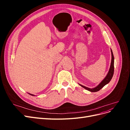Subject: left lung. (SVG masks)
Instances as JSON below:
<instances>
[{"instance_id":"8db88e82","label":"left lung","mask_w":130,"mask_h":130,"mask_svg":"<svg viewBox=\"0 0 130 130\" xmlns=\"http://www.w3.org/2000/svg\"><path fill=\"white\" fill-rule=\"evenodd\" d=\"M111 54H112V60H111V66H110L109 72H108L107 75H106V77L103 81H101V83L98 86H96V87L92 88V89L86 87L84 86H82V85L79 84L81 86V87H84L85 89L89 90V91H90V92H96L99 91V90H100L102 88L104 87L106 85H107V84L109 83V81L111 80L112 78L113 77V74H114V56H113L112 50H111Z\"/></svg>"}]
</instances>
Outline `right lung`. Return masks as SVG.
Segmentation results:
<instances>
[{"label":"right lung","instance_id":"1","mask_svg":"<svg viewBox=\"0 0 130 130\" xmlns=\"http://www.w3.org/2000/svg\"><path fill=\"white\" fill-rule=\"evenodd\" d=\"M30 94L31 95H32V96H34V95H33V94Z\"/></svg>","mask_w":130,"mask_h":130}]
</instances>
